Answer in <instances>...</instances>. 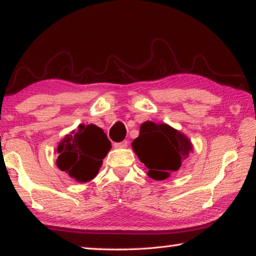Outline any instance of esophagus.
Returning <instances> with one entry per match:
<instances>
[{
    "mask_svg": "<svg viewBox=\"0 0 256 256\" xmlns=\"http://www.w3.org/2000/svg\"><path fill=\"white\" fill-rule=\"evenodd\" d=\"M128 141L124 140V141H122V142L114 144V147H115V148H125V147H128Z\"/></svg>",
    "mask_w": 256,
    "mask_h": 256,
    "instance_id": "esophagus-1",
    "label": "esophagus"
}]
</instances>
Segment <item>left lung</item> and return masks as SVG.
<instances>
[{"label":"left lung","mask_w":256,"mask_h":256,"mask_svg":"<svg viewBox=\"0 0 256 256\" xmlns=\"http://www.w3.org/2000/svg\"><path fill=\"white\" fill-rule=\"evenodd\" d=\"M132 148L141 163L148 168V176L154 180H165L172 172L180 168L192 152V144L184 133L168 124L144 122L140 126L139 136L132 142Z\"/></svg>","instance_id":"8db88e82"}]
</instances>
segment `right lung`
I'll return each instance as SVG.
<instances>
[{
  "label": "right lung",
  "instance_id": "obj_1",
  "mask_svg": "<svg viewBox=\"0 0 256 256\" xmlns=\"http://www.w3.org/2000/svg\"><path fill=\"white\" fill-rule=\"evenodd\" d=\"M112 148L106 133L94 124H80L67 134L56 150V166L78 182L92 180Z\"/></svg>",
  "mask_w": 256,
  "mask_h": 256
}]
</instances>
